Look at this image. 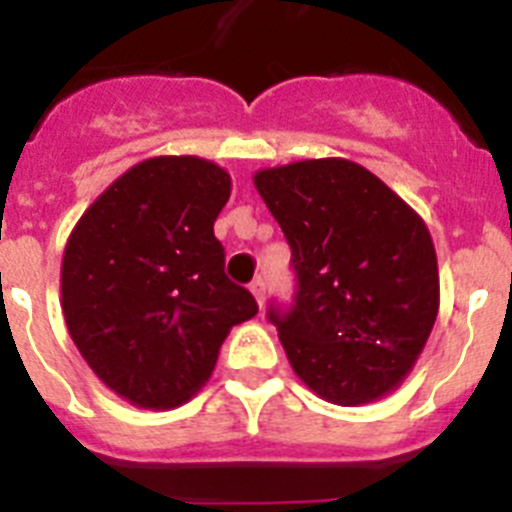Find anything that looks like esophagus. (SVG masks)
Wrapping results in <instances>:
<instances>
[{"label": "esophagus", "mask_w": 512, "mask_h": 512, "mask_svg": "<svg viewBox=\"0 0 512 512\" xmlns=\"http://www.w3.org/2000/svg\"><path fill=\"white\" fill-rule=\"evenodd\" d=\"M248 289H251V295L256 297V302H259V305H264V295H266V282H264V279L256 277L251 284H248Z\"/></svg>", "instance_id": "1"}]
</instances>
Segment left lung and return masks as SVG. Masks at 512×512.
Segmentation results:
<instances>
[{"label": "left lung", "mask_w": 512, "mask_h": 512, "mask_svg": "<svg viewBox=\"0 0 512 512\" xmlns=\"http://www.w3.org/2000/svg\"><path fill=\"white\" fill-rule=\"evenodd\" d=\"M253 184L292 248L297 292L271 302L297 377L336 405L390 395L438 315V264L418 212L346 158L256 171Z\"/></svg>", "instance_id": "8db88e82"}]
</instances>
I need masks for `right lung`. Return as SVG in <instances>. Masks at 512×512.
<instances>
[{
  "instance_id": "right-lung-1",
  "label": "right lung",
  "mask_w": 512,
  "mask_h": 512,
  "mask_svg": "<svg viewBox=\"0 0 512 512\" xmlns=\"http://www.w3.org/2000/svg\"><path fill=\"white\" fill-rule=\"evenodd\" d=\"M230 176L197 156H156L112 182L71 230L61 305L79 354L138 408L187 402L230 328L259 305L225 277L217 215Z\"/></svg>"
}]
</instances>
